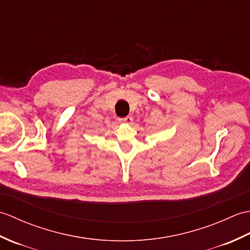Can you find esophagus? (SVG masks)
Listing matches in <instances>:
<instances>
[{
	"instance_id": "1",
	"label": "esophagus",
	"mask_w": 250,
	"mask_h": 250,
	"mask_svg": "<svg viewBox=\"0 0 250 250\" xmlns=\"http://www.w3.org/2000/svg\"><path fill=\"white\" fill-rule=\"evenodd\" d=\"M121 122H124V124H131L132 121H133V118H132L131 116H126L125 118H120L119 119Z\"/></svg>"
}]
</instances>
